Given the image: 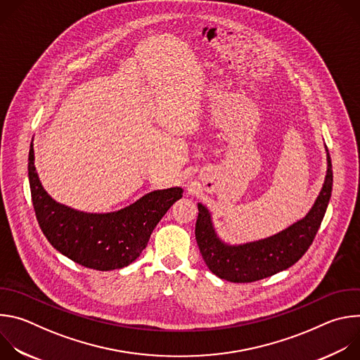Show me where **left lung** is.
I'll return each mask as SVG.
<instances>
[{"mask_svg":"<svg viewBox=\"0 0 360 360\" xmlns=\"http://www.w3.org/2000/svg\"><path fill=\"white\" fill-rule=\"evenodd\" d=\"M332 185L333 172L328 152L325 184L307 215L274 236L233 246L218 238L211 214L198 203L195 238L205 264L218 278L235 283L261 281L290 268L312 245L328 208Z\"/></svg>","mask_w":360,"mask_h":360,"instance_id":"left-lung-1","label":"left lung"}]
</instances>
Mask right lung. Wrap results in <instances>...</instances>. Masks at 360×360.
<instances>
[{
	"instance_id": "right-lung-1",
	"label": "right lung",
	"mask_w": 360,
	"mask_h": 360,
	"mask_svg": "<svg viewBox=\"0 0 360 360\" xmlns=\"http://www.w3.org/2000/svg\"><path fill=\"white\" fill-rule=\"evenodd\" d=\"M28 176L35 217L48 242L71 261L96 271L121 269L132 264L184 192L178 186L153 191L111 214L79 212L56 202L42 188L34 165L32 142Z\"/></svg>"
}]
</instances>
